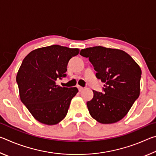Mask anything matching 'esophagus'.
<instances>
[{"instance_id": "obj_1", "label": "esophagus", "mask_w": 156, "mask_h": 156, "mask_svg": "<svg viewBox=\"0 0 156 156\" xmlns=\"http://www.w3.org/2000/svg\"><path fill=\"white\" fill-rule=\"evenodd\" d=\"M78 89L79 91H82L84 89V88L82 87H80V86H78Z\"/></svg>"}]
</instances>
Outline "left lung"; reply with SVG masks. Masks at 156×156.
Returning <instances> with one entry per match:
<instances>
[{"instance_id":"1","label":"left lung","mask_w":156,"mask_h":156,"mask_svg":"<svg viewBox=\"0 0 156 156\" xmlns=\"http://www.w3.org/2000/svg\"><path fill=\"white\" fill-rule=\"evenodd\" d=\"M96 71V78L104 83L103 94L93 91L87 102L89 113L101 124L122 120L138 99L142 71L129 55L120 49L96 46L82 49Z\"/></svg>"}]
</instances>
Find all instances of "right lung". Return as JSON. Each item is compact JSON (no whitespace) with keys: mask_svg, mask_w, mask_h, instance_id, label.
Wrapping results in <instances>:
<instances>
[{"mask_svg":"<svg viewBox=\"0 0 156 156\" xmlns=\"http://www.w3.org/2000/svg\"><path fill=\"white\" fill-rule=\"evenodd\" d=\"M79 51L54 44L34 49L23 59L16 76L20 98L41 123L56 125L67 115L78 89L62 87L56 81L67 76L69 60Z\"/></svg>","mask_w":156,"mask_h":156,"instance_id":"obj_1","label":"right lung"}]
</instances>
